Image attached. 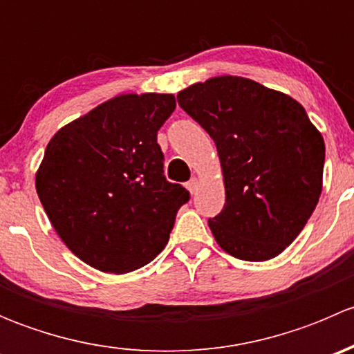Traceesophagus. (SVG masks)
<instances>
[{
	"label": "esophagus",
	"instance_id": "1",
	"mask_svg": "<svg viewBox=\"0 0 354 354\" xmlns=\"http://www.w3.org/2000/svg\"><path fill=\"white\" fill-rule=\"evenodd\" d=\"M187 188H188V192H190L192 195L197 194V190H198V180H197V178H192V180L187 183Z\"/></svg>",
	"mask_w": 354,
	"mask_h": 354
}]
</instances>
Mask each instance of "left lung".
<instances>
[{
	"label": "left lung",
	"instance_id": "8db88e82",
	"mask_svg": "<svg viewBox=\"0 0 354 354\" xmlns=\"http://www.w3.org/2000/svg\"><path fill=\"white\" fill-rule=\"evenodd\" d=\"M210 135L226 203L209 219L230 255L263 262L296 240L322 194L326 144L296 99L255 80L221 75L178 92Z\"/></svg>",
	"mask_w": 354,
	"mask_h": 354
}]
</instances>
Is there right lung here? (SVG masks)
Listing matches in <instances>:
<instances>
[{
	"label": "right lung",
	"instance_id": "obj_1",
	"mask_svg": "<svg viewBox=\"0 0 354 354\" xmlns=\"http://www.w3.org/2000/svg\"><path fill=\"white\" fill-rule=\"evenodd\" d=\"M173 94H120L59 128L35 173V190L71 253L94 269L127 274L169 240L190 198L162 174L157 131Z\"/></svg>",
	"mask_w": 354,
	"mask_h": 354
}]
</instances>
